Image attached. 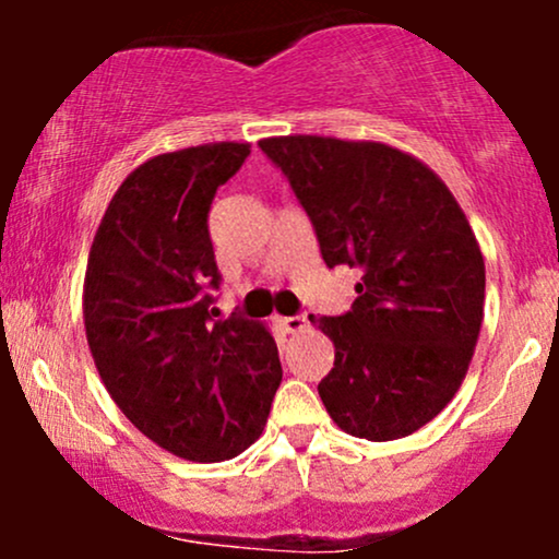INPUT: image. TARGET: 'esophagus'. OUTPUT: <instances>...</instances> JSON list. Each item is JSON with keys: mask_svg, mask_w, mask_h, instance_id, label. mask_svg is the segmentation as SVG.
Segmentation results:
<instances>
[{"mask_svg": "<svg viewBox=\"0 0 559 559\" xmlns=\"http://www.w3.org/2000/svg\"><path fill=\"white\" fill-rule=\"evenodd\" d=\"M281 325H284L286 333H299V331H305L307 325H310V320H307V316H294V318L281 320Z\"/></svg>", "mask_w": 559, "mask_h": 559, "instance_id": "1", "label": "esophagus"}]
</instances>
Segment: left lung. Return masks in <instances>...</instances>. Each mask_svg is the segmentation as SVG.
<instances>
[{
  "mask_svg": "<svg viewBox=\"0 0 559 559\" xmlns=\"http://www.w3.org/2000/svg\"><path fill=\"white\" fill-rule=\"evenodd\" d=\"M260 146L310 215L325 265L362 267L346 316L310 318L336 352L320 400L357 439L415 433L457 394L484 323L486 265L463 207L383 141L305 133Z\"/></svg>",
  "mask_w": 559,
  "mask_h": 559,
  "instance_id": "1",
  "label": "left lung"
}]
</instances>
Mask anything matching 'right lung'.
I'll list each match as a JSON object with an SVG mask.
<instances>
[{"instance_id":"obj_1","label":"right lung","mask_w":559,"mask_h":559,"mask_svg":"<svg viewBox=\"0 0 559 559\" xmlns=\"http://www.w3.org/2000/svg\"><path fill=\"white\" fill-rule=\"evenodd\" d=\"M252 144L213 141L150 157L115 191L88 249L83 325L102 383L165 452L221 463L260 439L278 346L258 320H213L207 215Z\"/></svg>"}]
</instances>
